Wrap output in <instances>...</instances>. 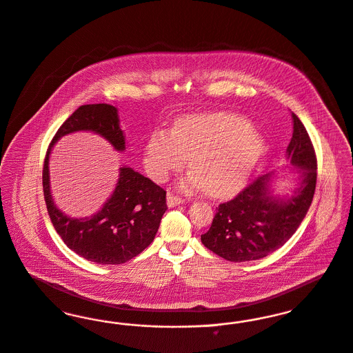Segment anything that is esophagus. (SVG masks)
<instances>
[{
	"label": "esophagus",
	"mask_w": 353,
	"mask_h": 353,
	"mask_svg": "<svg viewBox=\"0 0 353 353\" xmlns=\"http://www.w3.org/2000/svg\"><path fill=\"white\" fill-rule=\"evenodd\" d=\"M183 203V199L179 198V196H175L172 194H168V207H175V205H179V204Z\"/></svg>",
	"instance_id": "34e87169"
}]
</instances>
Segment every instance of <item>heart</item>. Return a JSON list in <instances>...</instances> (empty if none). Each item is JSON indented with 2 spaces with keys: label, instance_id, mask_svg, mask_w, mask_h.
Returning <instances> with one entry per match:
<instances>
[{
  "label": "heart",
  "instance_id": "heart-1",
  "mask_svg": "<svg viewBox=\"0 0 353 353\" xmlns=\"http://www.w3.org/2000/svg\"><path fill=\"white\" fill-rule=\"evenodd\" d=\"M265 149L263 135L244 118L230 112L181 117L172 131L151 132L145 146V166L162 182L181 170L190 157L185 187L204 185L207 194L225 196L248 178Z\"/></svg>",
  "mask_w": 353,
  "mask_h": 353
}]
</instances>
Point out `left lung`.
I'll return each instance as SVG.
<instances>
[{
  "label": "left lung",
  "mask_w": 353,
  "mask_h": 353,
  "mask_svg": "<svg viewBox=\"0 0 353 353\" xmlns=\"http://www.w3.org/2000/svg\"><path fill=\"white\" fill-rule=\"evenodd\" d=\"M294 132L285 158L296 174L291 194H276L281 176L268 172L247 185L234 199L219 204L204 245L230 261L258 260L276 251L303 222L316 187V155L308 132L292 112Z\"/></svg>",
  "instance_id": "8db88e82"
}]
</instances>
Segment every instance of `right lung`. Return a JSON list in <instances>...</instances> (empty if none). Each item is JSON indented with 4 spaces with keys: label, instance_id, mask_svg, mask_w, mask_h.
<instances>
[{
    "label": "right lung",
    "instance_id": "right-lung-1",
    "mask_svg": "<svg viewBox=\"0 0 353 353\" xmlns=\"http://www.w3.org/2000/svg\"><path fill=\"white\" fill-rule=\"evenodd\" d=\"M79 131L102 137L115 151L126 149L117 108L108 103L78 108L58 129L45 157L42 185L49 216L65 244L83 259L97 264L126 263L154 241L168 210L166 191L138 171L122 166L112 195L98 212L73 218L61 211L50 188V154L62 137Z\"/></svg>",
    "mask_w": 353,
    "mask_h": 353
}]
</instances>
